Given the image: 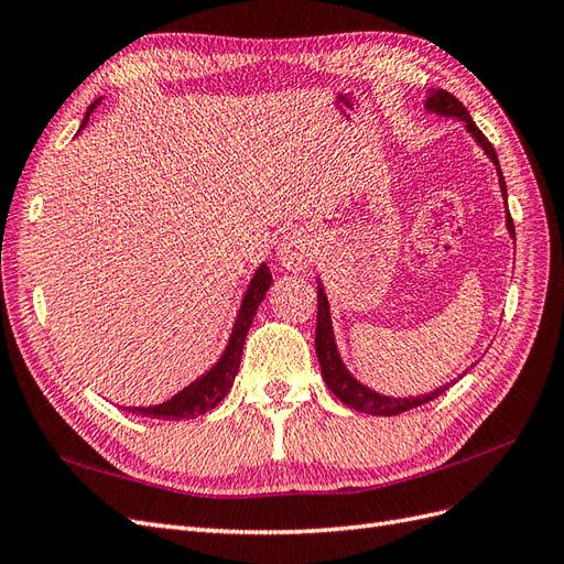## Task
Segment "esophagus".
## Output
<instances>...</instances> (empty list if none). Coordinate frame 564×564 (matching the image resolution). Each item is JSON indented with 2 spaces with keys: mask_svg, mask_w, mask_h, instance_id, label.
<instances>
[{
  "mask_svg": "<svg viewBox=\"0 0 564 564\" xmlns=\"http://www.w3.org/2000/svg\"><path fill=\"white\" fill-rule=\"evenodd\" d=\"M278 261L289 272H303L313 263V245L301 232L284 235L278 245Z\"/></svg>",
  "mask_w": 564,
  "mask_h": 564,
  "instance_id": "obj_1",
  "label": "esophagus"
}]
</instances>
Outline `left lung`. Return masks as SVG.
<instances>
[{"label": "left lung", "instance_id": "1", "mask_svg": "<svg viewBox=\"0 0 564 564\" xmlns=\"http://www.w3.org/2000/svg\"><path fill=\"white\" fill-rule=\"evenodd\" d=\"M423 108L425 112H433L440 117H454L458 122H464L466 131L470 133V139L482 148L485 155L489 158V162L497 166V176H499V187H501V197L503 204H508V193H506V181L501 174V166H499V158L497 152H494L491 143L485 139V133L475 127L473 117L468 115V110L464 108L458 98H454L449 91L445 89H429L425 91V100H423ZM506 228L508 235L516 240V226H513V218H510V212L506 207ZM315 350H317V360H319V369H322V379L327 383V388L334 392V395L348 404L355 412H362V414H371V416H398L402 412H409V409L421 406L425 402H431L435 398H440L442 392H445L452 383L447 386H440L431 392H423V395H409V398H392V395H383V392L371 390L369 386H365L362 381H357L352 373L348 371L344 357L338 352L336 346V336H334V322H332V311H329V299L327 292H324V284L317 278V329H315ZM468 371V369H466ZM464 373H458L460 377H466Z\"/></svg>", "mask_w": 564, "mask_h": 564}]
</instances>
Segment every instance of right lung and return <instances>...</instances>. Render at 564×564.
I'll use <instances>...</instances> for the list:
<instances>
[{"instance_id":"obj_1","label":"right lung","mask_w":564,"mask_h":564,"mask_svg":"<svg viewBox=\"0 0 564 564\" xmlns=\"http://www.w3.org/2000/svg\"><path fill=\"white\" fill-rule=\"evenodd\" d=\"M100 100L104 98L94 100V104L87 108V115H84V119H82L79 131L89 124V117L100 106ZM270 284H272L270 270L265 263H261L259 268H256L253 278L242 296L240 311H237V315H235V324L230 329L224 352H220L218 360L207 371H204L202 377H197L193 383H187L183 390H178L174 398H169L160 404H150V406H127V412L148 416V419H160V421H183V419H197L202 414H207L209 409H214L220 400H224L235 383L237 369H240V362H242L245 338L249 334L256 311H259L261 301L268 294Z\"/></svg>"}]
</instances>
